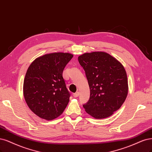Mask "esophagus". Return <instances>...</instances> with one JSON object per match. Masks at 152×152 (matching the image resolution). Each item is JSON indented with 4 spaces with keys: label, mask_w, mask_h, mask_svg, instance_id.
<instances>
[{
    "label": "esophagus",
    "mask_w": 152,
    "mask_h": 152,
    "mask_svg": "<svg viewBox=\"0 0 152 152\" xmlns=\"http://www.w3.org/2000/svg\"><path fill=\"white\" fill-rule=\"evenodd\" d=\"M78 96H79V92H75V93L73 94V96H74V97H77Z\"/></svg>",
    "instance_id": "34e87169"
}]
</instances>
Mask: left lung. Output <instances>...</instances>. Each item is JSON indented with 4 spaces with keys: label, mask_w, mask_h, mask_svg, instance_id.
I'll return each instance as SVG.
<instances>
[{
    "label": "left lung",
    "mask_w": 152,
    "mask_h": 152,
    "mask_svg": "<svg viewBox=\"0 0 152 152\" xmlns=\"http://www.w3.org/2000/svg\"><path fill=\"white\" fill-rule=\"evenodd\" d=\"M86 72L90 98L83 104L86 111L96 119L111 116L126 99L128 78L123 65L103 51L86 53L78 58Z\"/></svg>",
    "instance_id": "obj_1"
}]
</instances>
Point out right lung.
<instances>
[{"label": "right lung", "instance_id": "right-lung-1", "mask_svg": "<svg viewBox=\"0 0 152 152\" xmlns=\"http://www.w3.org/2000/svg\"><path fill=\"white\" fill-rule=\"evenodd\" d=\"M73 56L69 53L46 54L29 65L24 80V97L29 109L39 118L55 119L69 104L70 94L63 72Z\"/></svg>", "mask_w": 152, "mask_h": 152}]
</instances>
